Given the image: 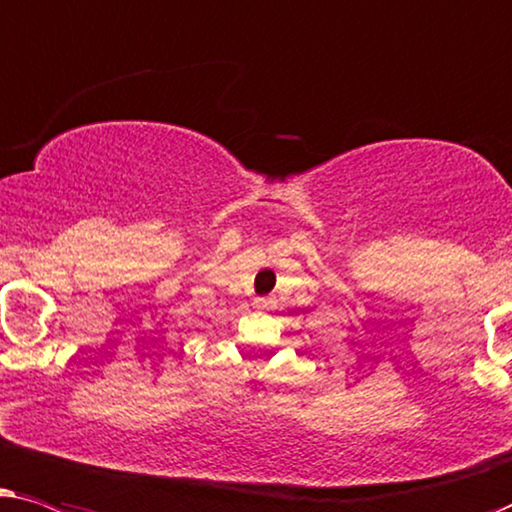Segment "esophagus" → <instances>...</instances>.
<instances>
[{
	"label": "esophagus",
	"instance_id": "esophagus-1",
	"mask_svg": "<svg viewBox=\"0 0 512 512\" xmlns=\"http://www.w3.org/2000/svg\"><path fill=\"white\" fill-rule=\"evenodd\" d=\"M255 309H269V299L257 297V299H255Z\"/></svg>",
	"mask_w": 512,
	"mask_h": 512
}]
</instances>
